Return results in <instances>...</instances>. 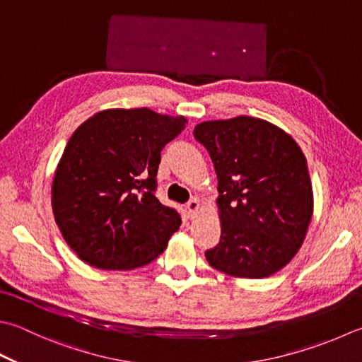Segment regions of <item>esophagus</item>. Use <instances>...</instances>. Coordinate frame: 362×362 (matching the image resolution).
Instances as JSON below:
<instances>
[{
	"label": "esophagus",
	"instance_id": "obj_1",
	"mask_svg": "<svg viewBox=\"0 0 362 362\" xmlns=\"http://www.w3.org/2000/svg\"><path fill=\"white\" fill-rule=\"evenodd\" d=\"M187 210H188V214H189V216L193 218V216H196V214L197 211H199V201L196 199H191L188 204H187Z\"/></svg>",
	"mask_w": 362,
	"mask_h": 362
}]
</instances>
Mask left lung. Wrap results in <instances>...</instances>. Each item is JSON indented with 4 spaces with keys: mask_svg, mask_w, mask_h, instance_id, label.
Instances as JSON below:
<instances>
[{
    "mask_svg": "<svg viewBox=\"0 0 362 362\" xmlns=\"http://www.w3.org/2000/svg\"><path fill=\"white\" fill-rule=\"evenodd\" d=\"M218 177L219 243L205 252L218 272L262 279L292 260L314 214L308 161L268 120L238 116L194 127Z\"/></svg>",
    "mask_w": 362,
    "mask_h": 362,
    "instance_id": "8db88e82",
    "label": "left lung"
}]
</instances>
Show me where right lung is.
I'll list each match as a JSON object with an SVG mask.
<instances>
[{"label": "right lung", "instance_id": "add662e5", "mask_svg": "<svg viewBox=\"0 0 362 362\" xmlns=\"http://www.w3.org/2000/svg\"><path fill=\"white\" fill-rule=\"evenodd\" d=\"M187 124L148 108H112L74 132L54 171L52 207L83 262L134 270L166 250L182 221L155 197L160 152Z\"/></svg>", "mask_w": 362, "mask_h": 362}]
</instances>
